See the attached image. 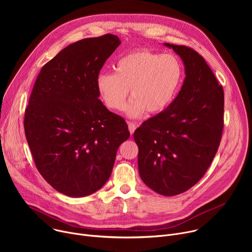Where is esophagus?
<instances>
[{"instance_id": "obj_1", "label": "esophagus", "mask_w": 252, "mask_h": 252, "mask_svg": "<svg viewBox=\"0 0 252 252\" xmlns=\"http://www.w3.org/2000/svg\"><path fill=\"white\" fill-rule=\"evenodd\" d=\"M127 125H128V130H129L130 134H132V133L134 132V130L136 129L137 125H135V124H133V123H128Z\"/></svg>"}]
</instances>
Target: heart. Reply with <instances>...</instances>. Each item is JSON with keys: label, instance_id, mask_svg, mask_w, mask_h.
Returning <instances> with one entry per match:
<instances>
[{"label": "heart", "instance_id": "heart-1", "mask_svg": "<svg viewBox=\"0 0 252 252\" xmlns=\"http://www.w3.org/2000/svg\"><path fill=\"white\" fill-rule=\"evenodd\" d=\"M183 78V65L176 57L136 50L118 61L115 73H100L95 86L100 99L112 111L123 110L130 91L132 96L125 113L138 119L147 112H164L181 90Z\"/></svg>", "mask_w": 252, "mask_h": 252}]
</instances>
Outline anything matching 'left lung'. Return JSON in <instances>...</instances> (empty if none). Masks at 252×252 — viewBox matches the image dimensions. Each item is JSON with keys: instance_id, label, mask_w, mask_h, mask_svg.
I'll list each match as a JSON object with an SVG mask.
<instances>
[{"instance_id": "1", "label": "left lung", "mask_w": 252, "mask_h": 252, "mask_svg": "<svg viewBox=\"0 0 252 252\" xmlns=\"http://www.w3.org/2000/svg\"><path fill=\"white\" fill-rule=\"evenodd\" d=\"M182 59L186 78L167 109L137 127L139 176L156 192L172 196L192 188L217 154L223 128L222 87L204 59L186 46L164 43Z\"/></svg>"}]
</instances>
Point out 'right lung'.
<instances>
[{
  "label": "right lung",
  "instance_id": "obj_1",
  "mask_svg": "<svg viewBox=\"0 0 252 252\" xmlns=\"http://www.w3.org/2000/svg\"><path fill=\"white\" fill-rule=\"evenodd\" d=\"M121 45L118 35L89 38L63 49L41 69L25 113V133L39 172L59 192L90 195L111 176L125 120L103 105L96 77Z\"/></svg>",
  "mask_w": 252,
  "mask_h": 252
}]
</instances>
